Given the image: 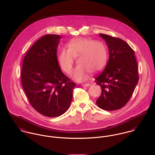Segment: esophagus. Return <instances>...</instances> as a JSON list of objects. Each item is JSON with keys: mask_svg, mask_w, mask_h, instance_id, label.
Instances as JSON below:
<instances>
[{"mask_svg": "<svg viewBox=\"0 0 155 155\" xmlns=\"http://www.w3.org/2000/svg\"><path fill=\"white\" fill-rule=\"evenodd\" d=\"M82 86H84V87H88V86H90V84L89 83H84L82 84Z\"/></svg>", "mask_w": 155, "mask_h": 155, "instance_id": "esophagus-1", "label": "esophagus"}]
</instances>
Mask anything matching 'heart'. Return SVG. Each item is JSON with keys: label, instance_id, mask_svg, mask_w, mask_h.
I'll return each instance as SVG.
<instances>
[{"label": "heart", "instance_id": "obj_1", "mask_svg": "<svg viewBox=\"0 0 155 155\" xmlns=\"http://www.w3.org/2000/svg\"><path fill=\"white\" fill-rule=\"evenodd\" d=\"M77 57L78 63L72 76L78 81L86 80L90 72H96L104 67L107 60V51L103 42L88 38L72 39L68 48H63L58 54L61 68L71 74Z\"/></svg>", "mask_w": 155, "mask_h": 155}]
</instances>
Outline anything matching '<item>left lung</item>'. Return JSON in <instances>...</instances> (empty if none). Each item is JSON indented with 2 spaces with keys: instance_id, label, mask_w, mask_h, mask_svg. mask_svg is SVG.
<instances>
[{
  "instance_id": "8db88e82",
  "label": "left lung",
  "mask_w": 155,
  "mask_h": 155,
  "mask_svg": "<svg viewBox=\"0 0 155 155\" xmlns=\"http://www.w3.org/2000/svg\"><path fill=\"white\" fill-rule=\"evenodd\" d=\"M106 41L109 59L103 71L95 77L102 88L97 105L105 110H115L124 107L130 101L138 81L135 52L125 41L118 37L100 34Z\"/></svg>"
}]
</instances>
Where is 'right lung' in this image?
I'll list each match as a JSON object with an SVG mask.
<instances>
[{
    "label": "right lung",
    "instance_id": "right-lung-1",
    "mask_svg": "<svg viewBox=\"0 0 155 155\" xmlns=\"http://www.w3.org/2000/svg\"><path fill=\"white\" fill-rule=\"evenodd\" d=\"M60 39L56 35L39 38L27 52L21 71L22 86L30 104L48 117L60 116L68 109L75 86L58 64Z\"/></svg>",
    "mask_w": 155,
    "mask_h": 155
}]
</instances>
